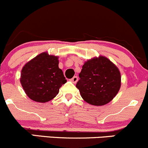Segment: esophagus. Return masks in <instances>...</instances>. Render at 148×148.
I'll return each mask as SVG.
<instances>
[{
	"mask_svg": "<svg viewBox=\"0 0 148 148\" xmlns=\"http://www.w3.org/2000/svg\"><path fill=\"white\" fill-rule=\"evenodd\" d=\"M77 81H78V77H76V76H75V77H73V78L71 79V82H72V83H74V84H76V83H77Z\"/></svg>",
	"mask_w": 148,
	"mask_h": 148,
	"instance_id": "34e87169",
	"label": "esophagus"
}]
</instances>
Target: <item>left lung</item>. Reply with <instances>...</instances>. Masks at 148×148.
<instances>
[{
    "instance_id": "left-lung-1",
    "label": "left lung",
    "mask_w": 148,
    "mask_h": 148,
    "mask_svg": "<svg viewBox=\"0 0 148 148\" xmlns=\"http://www.w3.org/2000/svg\"><path fill=\"white\" fill-rule=\"evenodd\" d=\"M77 88L85 101L93 106L108 103L119 93L121 76L119 68L104 56L85 62Z\"/></svg>"
}]
</instances>
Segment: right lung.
<instances>
[{
	"instance_id": "add662e5",
	"label": "right lung",
	"mask_w": 148,
	"mask_h": 148,
	"mask_svg": "<svg viewBox=\"0 0 148 148\" xmlns=\"http://www.w3.org/2000/svg\"><path fill=\"white\" fill-rule=\"evenodd\" d=\"M59 57L45 52L27 62L21 70V83L26 95L36 102L46 103L58 94L66 82L59 68Z\"/></svg>"
}]
</instances>
